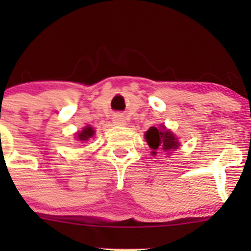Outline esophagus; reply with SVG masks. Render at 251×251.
I'll use <instances>...</instances> for the list:
<instances>
[{
	"label": "esophagus",
	"instance_id": "esophagus-1",
	"mask_svg": "<svg viewBox=\"0 0 251 251\" xmlns=\"http://www.w3.org/2000/svg\"><path fill=\"white\" fill-rule=\"evenodd\" d=\"M113 121L115 125H124L125 124V116L123 114H116V115H114Z\"/></svg>",
	"mask_w": 251,
	"mask_h": 251
}]
</instances>
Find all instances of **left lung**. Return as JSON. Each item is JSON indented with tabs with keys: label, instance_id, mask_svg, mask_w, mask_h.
<instances>
[{
	"label": "left lung",
	"instance_id": "left-lung-1",
	"mask_svg": "<svg viewBox=\"0 0 251 251\" xmlns=\"http://www.w3.org/2000/svg\"><path fill=\"white\" fill-rule=\"evenodd\" d=\"M146 140L148 142L149 147L153 151L155 149H163L165 151H170L173 149L178 148V142L177 138L169 130L164 127H151L146 132ZM156 151H151V154H155Z\"/></svg>",
	"mask_w": 251,
	"mask_h": 251
}]
</instances>
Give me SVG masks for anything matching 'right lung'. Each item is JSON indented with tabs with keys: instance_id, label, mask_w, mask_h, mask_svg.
Wrapping results in <instances>:
<instances>
[{
	"instance_id": "obj_1",
	"label": "right lung",
	"mask_w": 251,
	"mask_h": 251,
	"mask_svg": "<svg viewBox=\"0 0 251 251\" xmlns=\"http://www.w3.org/2000/svg\"><path fill=\"white\" fill-rule=\"evenodd\" d=\"M95 135V131L92 130L91 126H86L81 132L77 133V140L78 141H87L88 138H91L92 136Z\"/></svg>"
}]
</instances>
